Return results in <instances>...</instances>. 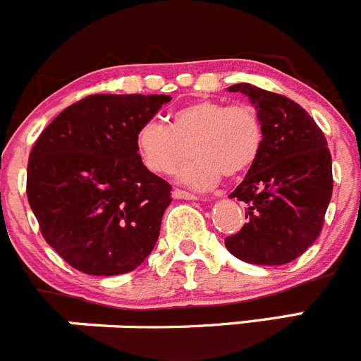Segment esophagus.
<instances>
[{"label":"esophagus","instance_id":"1","mask_svg":"<svg viewBox=\"0 0 361 361\" xmlns=\"http://www.w3.org/2000/svg\"><path fill=\"white\" fill-rule=\"evenodd\" d=\"M172 196L177 200H198L200 198V196L192 195V192H189V191H184V189H173Z\"/></svg>","mask_w":361,"mask_h":361}]
</instances>
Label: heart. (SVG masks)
I'll return each instance as SVG.
<instances>
[{
    "label": "heart",
    "mask_w": 361,
    "mask_h": 361,
    "mask_svg": "<svg viewBox=\"0 0 361 361\" xmlns=\"http://www.w3.org/2000/svg\"><path fill=\"white\" fill-rule=\"evenodd\" d=\"M265 142L262 117L249 103L195 99L173 110L169 126L149 119L135 135L142 165L156 176H170L185 156L192 158L179 179L192 188H210L223 176L237 177L258 159Z\"/></svg>",
    "instance_id": "heart-1"
}]
</instances>
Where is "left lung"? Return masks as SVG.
<instances>
[{
	"label": "left lung",
	"mask_w": 361,
	"mask_h": 361,
	"mask_svg": "<svg viewBox=\"0 0 361 361\" xmlns=\"http://www.w3.org/2000/svg\"><path fill=\"white\" fill-rule=\"evenodd\" d=\"M244 92L262 117L265 142L231 198L244 202L247 223L224 245L252 265H284L302 256L323 230L334 189L331 154L316 121L288 96L252 84Z\"/></svg>",
	"instance_id": "1"
}]
</instances>
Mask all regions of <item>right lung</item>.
<instances>
[{
    "instance_id": "1",
    "label": "right lung",
    "mask_w": 361,
    "mask_h": 361,
    "mask_svg": "<svg viewBox=\"0 0 361 361\" xmlns=\"http://www.w3.org/2000/svg\"><path fill=\"white\" fill-rule=\"evenodd\" d=\"M166 94H89L42 131L26 192L47 244L89 276L137 269L154 249L172 185L138 159L135 135Z\"/></svg>"
}]
</instances>
